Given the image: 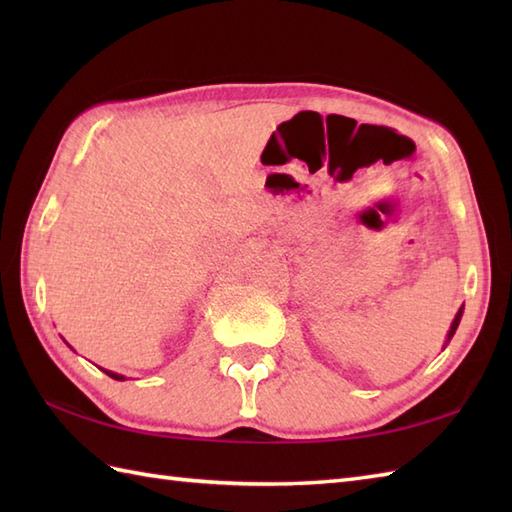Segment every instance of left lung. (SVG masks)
<instances>
[{"label":"left lung","instance_id":"obj_1","mask_svg":"<svg viewBox=\"0 0 512 512\" xmlns=\"http://www.w3.org/2000/svg\"><path fill=\"white\" fill-rule=\"evenodd\" d=\"M462 314H464V306L458 310V314H455V319H453V323H451V328H449V332H447V341H444V347L449 345V341L453 339V334H455V330H458V325H460V319H462Z\"/></svg>","mask_w":512,"mask_h":512}]
</instances>
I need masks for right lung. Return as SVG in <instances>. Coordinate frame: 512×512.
Returning <instances> with one entry per match:
<instances>
[{
  "label": "right lung",
  "mask_w": 512,
  "mask_h": 512,
  "mask_svg": "<svg viewBox=\"0 0 512 512\" xmlns=\"http://www.w3.org/2000/svg\"><path fill=\"white\" fill-rule=\"evenodd\" d=\"M103 372L110 376V378H114V380H125V376L123 374H116V372H110V369H103Z\"/></svg>",
  "instance_id": "1"
}]
</instances>
